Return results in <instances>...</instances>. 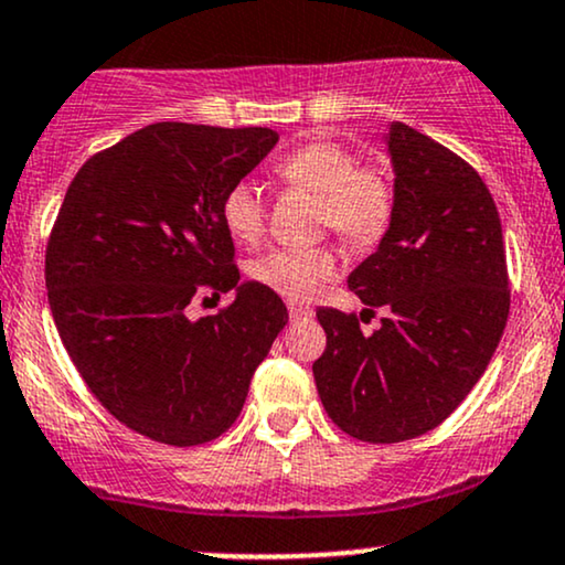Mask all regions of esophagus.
<instances>
[{
  "mask_svg": "<svg viewBox=\"0 0 565 565\" xmlns=\"http://www.w3.org/2000/svg\"><path fill=\"white\" fill-rule=\"evenodd\" d=\"M308 316H313V310L305 308V305H300V302H289V319L291 321L308 319Z\"/></svg>",
  "mask_w": 565,
  "mask_h": 565,
  "instance_id": "esophagus-1",
  "label": "esophagus"
}]
</instances>
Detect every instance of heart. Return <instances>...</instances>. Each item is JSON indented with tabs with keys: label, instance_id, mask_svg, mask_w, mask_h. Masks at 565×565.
Returning a JSON list of instances; mask_svg holds the SVG:
<instances>
[{
	"label": "heart",
	"instance_id": "1",
	"mask_svg": "<svg viewBox=\"0 0 565 565\" xmlns=\"http://www.w3.org/2000/svg\"><path fill=\"white\" fill-rule=\"evenodd\" d=\"M276 180L289 191L319 196V225L332 228L342 242L372 246L391 228L398 188L391 167L382 161H359L355 151L337 140H310L289 151L276 164ZM220 217L236 244H257L265 233L268 201L260 185L236 180L223 201ZM337 274V257L327 246L274 249L249 265L252 281L287 297L308 300L323 281Z\"/></svg>",
	"mask_w": 565,
	"mask_h": 565
}]
</instances>
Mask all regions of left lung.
<instances>
[{
    "instance_id": "8db88e82",
    "label": "left lung",
    "mask_w": 565,
    "mask_h": 565,
    "mask_svg": "<svg viewBox=\"0 0 565 565\" xmlns=\"http://www.w3.org/2000/svg\"><path fill=\"white\" fill-rule=\"evenodd\" d=\"M398 204L380 249L348 278L382 327L319 308L327 348L313 364L332 423L369 444H398L444 423L502 340L510 276L502 223L468 161L427 135L391 127Z\"/></svg>"
}]
</instances>
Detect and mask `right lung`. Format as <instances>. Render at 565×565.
Wrapping results in <instances>:
<instances>
[{"mask_svg": "<svg viewBox=\"0 0 565 565\" xmlns=\"http://www.w3.org/2000/svg\"><path fill=\"white\" fill-rule=\"evenodd\" d=\"M265 127L157 121L97 151L50 231L44 284L63 348L108 412L140 436L199 446L236 423L287 305L238 281L225 191L276 146ZM237 289L191 322L193 296Z\"/></svg>", "mask_w": 565, "mask_h": 565, "instance_id": "obj_1", "label": "right lung"}]
</instances>
